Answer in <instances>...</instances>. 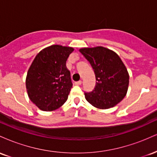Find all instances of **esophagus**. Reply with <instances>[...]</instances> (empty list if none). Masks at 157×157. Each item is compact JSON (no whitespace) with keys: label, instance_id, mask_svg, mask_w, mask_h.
Wrapping results in <instances>:
<instances>
[{"label":"esophagus","instance_id":"obj_1","mask_svg":"<svg viewBox=\"0 0 157 157\" xmlns=\"http://www.w3.org/2000/svg\"><path fill=\"white\" fill-rule=\"evenodd\" d=\"M82 84V81L80 80V81H77V82H75V85H77V86H80V85Z\"/></svg>","mask_w":157,"mask_h":157}]
</instances>
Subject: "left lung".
<instances>
[{"mask_svg":"<svg viewBox=\"0 0 157 157\" xmlns=\"http://www.w3.org/2000/svg\"><path fill=\"white\" fill-rule=\"evenodd\" d=\"M79 51L90 63L96 78L94 89L85 93L86 100L100 109L117 105L125 97L129 84L128 72L119 55L102 46Z\"/></svg>","mask_w":157,"mask_h":157,"instance_id":"1","label":"left lung"}]
</instances>
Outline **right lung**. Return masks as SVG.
Segmentation results:
<instances>
[{
    "mask_svg": "<svg viewBox=\"0 0 157 157\" xmlns=\"http://www.w3.org/2000/svg\"><path fill=\"white\" fill-rule=\"evenodd\" d=\"M74 51L69 46L52 45L36 55L27 72L29 98L44 111L58 109L66 102L72 87L66 60Z\"/></svg>",
    "mask_w": 157,
    "mask_h": 157,
    "instance_id": "1",
    "label": "right lung"
}]
</instances>
